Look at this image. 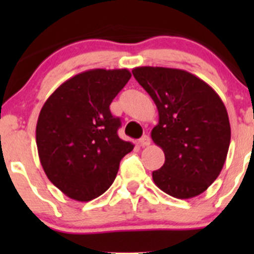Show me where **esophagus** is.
<instances>
[{"instance_id":"1","label":"esophagus","mask_w":254,"mask_h":254,"mask_svg":"<svg viewBox=\"0 0 254 254\" xmlns=\"http://www.w3.org/2000/svg\"><path fill=\"white\" fill-rule=\"evenodd\" d=\"M139 143L140 146H142V147H145V146H148L151 143V139L148 135H143L141 139L139 140Z\"/></svg>"}]
</instances>
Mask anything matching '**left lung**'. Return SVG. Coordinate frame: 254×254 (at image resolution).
<instances>
[{"label":"left lung","instance_id":"1","mask_svg":"<svg viewBox=\"0 0 254 254\" xmlns=\"http://www.w3.org/2000/svg\"><path fill=\"white\" fill-rule=\"evenodd\" d=\"M132 75L158 111L151 137L165 152V163L152 172L153 182L175 198L199 195L226 161L231 140L226 107L209 84L184 70L142 66Z\"/></svg>","mask_w":254,"mask_h":254}]
</instances>
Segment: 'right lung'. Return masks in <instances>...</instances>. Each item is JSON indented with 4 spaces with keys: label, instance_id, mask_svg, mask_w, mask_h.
I'll use <instances>...</instances> for the list:
<instances>
[{
    "label": "right lung",
    "instance_id": "add662e5",
    "mask_svg": "<svg viewBox=\"0 0 254 254\" xmlns=\"http://www.w3.org/2000/svg\"><path fill=\"white\" fill-rule=\"evenodd\" d=\"M131 73L127 68L84 71L47 99L37 123V147L49 181L68 198L89 201L104 193L119 163L134 148L118 136L109 106Z\"/></svg>",
    "mask_w": 254,
    "mask_h": 254
}]
</instances>
